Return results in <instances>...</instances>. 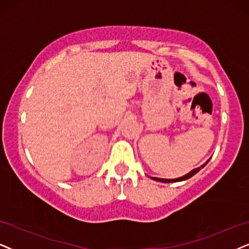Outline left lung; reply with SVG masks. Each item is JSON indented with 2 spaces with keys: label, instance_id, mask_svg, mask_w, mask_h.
Here are the masks:
<instances>
[{
  "label": "left lung",
  "instance_id": "left-lung-1",
  "mask_svg": "<svg viewBox=\"0 0 249 249\" xmlns=\"http://www.w3.org/2000/svg\"><path fill=\"white\" fill-rule=\"evenodd\" d=\"M210 161V159L208 160V161H207L206 163H204V164H202L201 166H199V168H195V169H193L192 170V171H190L188 172L187 175H185V176H182V177H179V178H175V179H163V178H157V177H152V179H154V180H156V181H161V182H176V181H182V180H186V179H188V178H191V177H193V176L195 175V174H197V172L200 171L201 169L203 168L204 165L207 164V163H208Z\"/></svg>",
  "mask_w": 249,
  "mask_h": 249
}]
</instances>
